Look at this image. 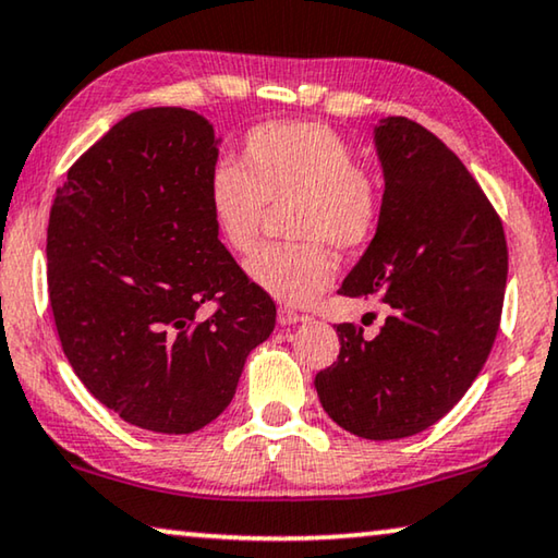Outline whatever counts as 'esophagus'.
I'll list each match as a JSON object with an SVG mask.
<instances>
[{"label":"esophagus","mask_w":558,"mask_h":558,"mask_svg":"<svg viewBox=\"0 0 558 558\" xmlns=\"http://www.w3.org/2000/svg\"><path fill=\"white\" fill-rule=\"evenodd\" d=\"M304 319H306V316L291 312V308H279V324H281V327H294V324L304 322Z\"/></svg>","instance_id":"esophagus-1"}]
</instances>
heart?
<instances>
[{
    "label": "heart",
    "mask_w": 558,
    "mask_h": 558,
    "mask_svg": "<svg viewBox=\"0 0 558 558\" xmlns=\"http://www.w3.org/2000/svg\"><path fill=\"white\" fill-rule=\"evenodd\" d=\"M214 229L231 252L259 242L267 209H289L296 244L267 246L246 262L252 284L289 306H306L333 281L339 254H356L381 225L376 179L359 167L344 136L319 122H271L244 136L242 165L214 161L207 177Z\"/></svg>",
    "instance_id": "obj_1"
}]
</instances>
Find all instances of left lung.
<instances>
[{
  "label": "left lung",
  "mask_w": 558,
  "mask_h": 558,
  "mask_svg": "<svg viewBox=\"0 0 558 558\" xmlns=\"http://www.w3.org/2000/svg\"><path fill=\"white\" fill-rule=\"evenodd\" d=\"M381 225L341 294L379 299L374 339L339 324V356L316 374L327 414L372 441L404 439L449 414L486 364L501 322L509 252L499 214L439 136L379 119Z\"/></svg>",
  "instance_id": "left-lung-1"
}]
</instances>
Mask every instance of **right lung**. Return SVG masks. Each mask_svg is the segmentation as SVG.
Here are the masks:
<instances>
[{
  "label": "right lung",
  "mask_w": 558,
  "mask_h": 558,
  "mask_svg": "<svg viewBox=\"0 0 558 558\" xmlns=\"http://www.w3.org/2000/svg\"><path fill=\"white\" fill-rule=\"evenodd\" d=\"M219 142L192 109L134 111L74 161L51 204L47 284L64 354L94 399L147 432L214 422L277 322L214 229ZM207 301L218 312L204 320Z\"/></svg>",
  "instance_id": "right-lung-1"
}]
</instances>
